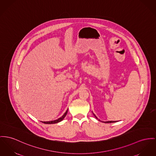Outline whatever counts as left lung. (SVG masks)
<instances>
[{
    "mask_svg": "<svg viewBox=\"0 0 156 156\" xmlns=\"http://www.w3.org/2000/svg\"><path fill=\"white\" fill-rule=\"evenodd\" d=\"M94 116H95V118L98 119V118H97V117L94 115ZM99 121H100L99 119ZM116 121H106V122H105V123H113V122H116Z\"/></svg>",
    "mask_w": 156,
    "mask_h": 156,
    "instance_id": "left-lung-1",
    "label": "left lung"
}]
</instances>
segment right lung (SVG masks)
<instances>
[{
  "label": "right lung",
  "mask_w": 156,
  "mask_h": 156,
  "mask_svg": "<svg viewBox=\"0 0 156 156\" xmlns=\"http://www.w3.org/2000/svg\"><path fill=\"white\" fill-rule=\"evenodd\" d=\"M67 112H68V109L66 111V112L64 113V114L62 115V117H60V118L56 119V120H54V121H47V122H43L44 124H56V123H58L60 121H62V119L65 118V116H66V115L67 114Z\"/></svg>",
  "instance_id": "right-lung-1"
}]
</instances>
